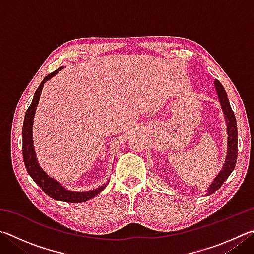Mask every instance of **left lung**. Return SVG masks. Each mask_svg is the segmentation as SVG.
I'll list each match as a JSON object with an SVG mask.
<instances>
[{"label": "left lung", "mask_w": 254, "mask_h": 254, "mask_svg": "<svg viewBox=\"0 0 254 254\" xmlns=\"http://www.w3.org/2000/svg\"><path fill=\"white\" fill-rule=\"evenodd\" d=\"M215 86H216V91L220 97V102L223 107L225 114V120L227 124V134H229V139H227V156L226 161L224 163V167L221 170V173L218 174L216 178L214 179V182L210 185L208 189V195L213 194L220 189V187L223 185V183L229 178L232 171L235 168L236 158H238V127H236V120L234 112L232 110L230 105L229 98H227L226 92L223 85L220 83V80H215Z\"/></svg>", "instance_id": "left-lung-1"}]
</instances>
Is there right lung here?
<instances>
[{"label":"right lung","instance_id":"right-lung-1","mask_svg":"<svg viewBox=\"0 0 254 254\" xmlns=\"http://www.w3.org/2000/svg\"><path fill=\"white\" fill-rule=\"evenodd\" d=\"M63 69V67L58 68L57 70L51 72V74L47 75L44 80L41 81L39 87L37 88L36 93H34L33 100L30 104L29 109L25 112L24 117V122H23V127H22V154H23V161L25 165V168H27L28 174L31 176V178L38 184L42 190H44L47 195L51 198L60 201H66V203H84V201H87L92 199L96 195L100 194V192L106 187V185H103L100 188L94 189L91 191L86 192H75V191H69L67 190L66 188H64L62 185L58 182H56L55 179L50 178L48 175H47L44 170L40 168V166L38 165L36 152H34L33 148V140H32V124H33V118L34 113H36V107L39 103V98L41 95L42 87H44V84L47 80H49L51 77H54L57 72Z\"/></svg>","mask_w":254,"mask_h":254}]
</instances>
